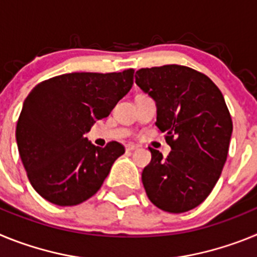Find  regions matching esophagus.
Instances as JSON below:
<instances>
[{
    "label": "esophagus",
    "mask_w": 257,
    "mask_h": 257,
    "mask_svg": "<svg viewBox=\"0 0 257 257\" xmlns=\"http://www.w3.org/2000/svg\"><path fill=\"white\" fill-rule=\"evenodd\" d=\"M135 149H138V145L135 144H127L126 145V152L127 153H131V152H134Z\"/></svg>",
    "instance_id": "1"
}]
</instances>
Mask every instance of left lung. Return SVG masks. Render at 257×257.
<instances>
[{"label": "left lung", "mask_w": 257, "mask_h": 257, "mask_svg": "<svg viewBox=\"0 0 257 257\" xmlns=\"http://www.w3.org/2000/svg\"><path fill=\"white\" fill-rule=\"evenodd\" d=\"M136 85L157 105V127L171 147L151 149L142 174L147 196L167 212H187L205 201L221 175L233 122L224 96L206 74L184 65L142 68Z\"/></svg>", "instance_id": "obj_1"}]
</instances>
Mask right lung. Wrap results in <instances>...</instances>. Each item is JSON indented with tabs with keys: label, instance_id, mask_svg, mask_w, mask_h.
Here are the masks:
<instances>
[{
	"label": "right lung",
	"instance_id": "obj_1",
	"mask_svg": "<svg viewBox=\"0 0 257 257\" xmlns=\"http://www.w3.org/2000/svg\"><path fill=\"white\" fill-rule=\"evenodd\" d=\"M134 69L67 73L38 83L23 104L17 143L32 187L58 206L79 205L103 185L124 147H95L83 134L130 91Z\"/></svg>",
	"mask_w": 257,
	"mask_h": 257
}]
</instances>
